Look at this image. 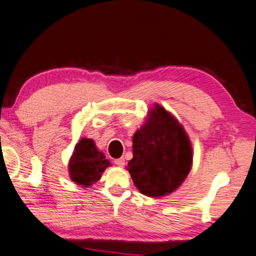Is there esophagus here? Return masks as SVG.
I'll return each mask as SVG.
<instances>
[{
    "instance_id": "esophagus-1",
    "label": "esophagus",
    "mask_w": 256,
    "mask_h": 256,
    "mask_svg": "<svg viewBox=\"0 0 256 256\" xmlns=\"http://www.w3.org/2000/svg\"><path fill=\"white\" fill-rule=\"evenodd\" d=\"M114 164L118 165V166H120V168H122L124 165V158H120L114 160Z\"/></svg>"
}]
</instances>
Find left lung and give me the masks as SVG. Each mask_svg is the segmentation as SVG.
Segmentation results:
<instances>
[{
    "instance_id": "obj_1",
    "label": "left lung",
    "mask_w": 256,
    "mask_h": 256,
    "mask_svg": "<svg viewBox=\"0 0 256 256\" xmlns=\"http://www.w3.org/2000/svg\"><path fill=\"white\" fill-rule=\"evenodd\" d=\"M134 158L128 162L134 184L147 196L176 190L192 165V148L182 124L160 104L132 137Z\"/></svg>"
}]
</instances>
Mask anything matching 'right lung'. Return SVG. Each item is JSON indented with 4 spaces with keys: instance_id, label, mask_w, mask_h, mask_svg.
I'll return each instance as SVG.
<instances>
[{
    "instance_id": "obj_1",
    "label": "right lung",
    "mask_w": 256,
    "mask_h": 256,
    "mask_svg": "<svg viewBox=\"0 0 256 256\" xmlns=\"http://www.w3.org/2000/svg\"><path fill=\"white\" fill-rule=\"evenodd\" d=\"M110 162L96 147L93 140L82 138L76 144L70 160L68 172L72 181L88 188L100 180L102 173Z\"/></svg>"
}]
</instances>
